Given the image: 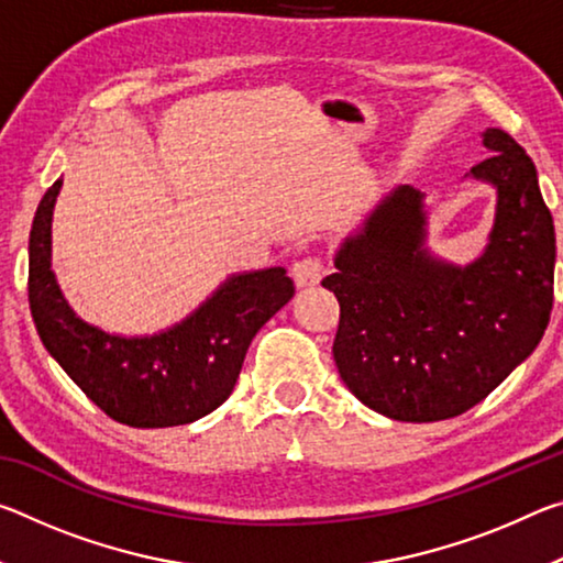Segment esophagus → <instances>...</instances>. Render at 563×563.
Here are the masks:
<instances>
[{"label": "esophagus", "instance_id": "1", "mask_svg": "<svg viewBox=\"0 0 563 563\" xmlns=\"http://www.w3.org/2000/svg\"><path fill=\"white\" fill-rule=\"evenodd\" d=\"M322 273H325V265H322L318 255H305V258L292 263V280L298 288H310V285H318Z\"/></svg>", "mask_w": 563, "mask_h": 563}]
</instances>
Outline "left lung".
I'll return each mask as SVG.
<instances>
[{
    "label": "left lung",
    "mask_w": 563,
    "mask_h": 563,
    "mask_svg": "<svg viewBox=\"0 0 563 563\" xmlns=\"http://www.w3.org/2000/svg\"><path fill=\"white\" fill-rule=\"evenodd\" d=\"M472 176L497 188L489 243L474 263L424 247L422 194L399 186L345 238L322 285L340 302L332 355L362 405L399 422L472 409L527 360L554 302V221L533 161L507 131L482 133Z\"/></svg>",
    "instance_id": "1"
}]
</instances>
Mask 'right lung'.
I'll return each mask as SVG.
<instances>
[{
	"label": "right lung",
	"mask_w": 563,
	"mask_h": 563,
	"mask_svg": "<svg viewBox=\"0 0 563 563\" xmlns=\"http://www.w3.org/2000/svg\"><path fill=\"white\" fill-rule=\"evenodd\" d=\"M59 188L62 178L44 194L30 233V308L44 347L121 424L156 430L211 415L231 397L255 332L292 298L285 268L231 275L201 308L158 335H109L76 318L52 273Z\"/></svg>",
	"instance_id": "obj_1"
}]
</instances>
